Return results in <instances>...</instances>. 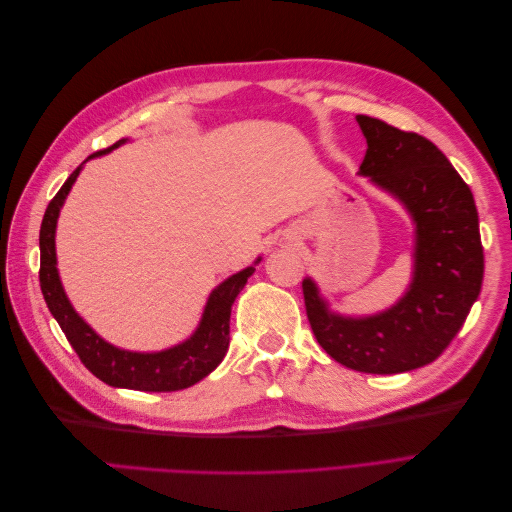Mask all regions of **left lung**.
I'll list each match as a JSON object with an SVG mask.
<instances>
[{
  "instance_id": "left-lung-1",
  "label": "left lung",
  "mask_w": 512,
  "mask_h": 512,
  "mask_svg": "<svg viewBox=\"0 0 512 512\" xmlns=\"http://www.w3.org/2000/svg\"><path fill=\"white\" fill-rule=\"evenodd\" d=\"M367 151L359 175L393 194L414 222L412 284L376 316L329 312L318 286L303 280L307 320L337 363L365 374H401L446 350L483 286L485 256L472 190L444 153L416 132L356 115Z\"/></svg>"
}]
</instances>
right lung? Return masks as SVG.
Returning a JSON list of instances; mask_svg holds the SVG:
<instances>
[{
	"mask_svg": "<svg viewBox=\"0 0 512 512\" xmlns=\"http://www.w3.org/2000/svg\"><path fill=\"white\" fill-rule=\"evenodd\" d=\"M121 143L126 141H117L113 147L96 151L94 156L89 158L102 156V153H108ZM81 168L83 164L74 170L64 185H61V190L55 194L49 207H46L42 218L40 288L44 294V301L49 305L53 318L59 322L61 331L68 337L70 346L79 354L81 363L108 386L149 393L188 389V386L209 376L226 356L230 342V309L237 299V294L243 290L247 277L254 273V267H247L228 277L226 282H222L211 292L198 329L190 339H185L179 346L162 352H130L104 342V339L74 312L57 273L55 228L59 209L64 205V200L72 190V183L79 177Z\"/></svg>",
	"mask_w": 512,
	"mask_h": 512,
	"instance_id": "add662e5",
	"label": "right lung"
}]
</instances>
